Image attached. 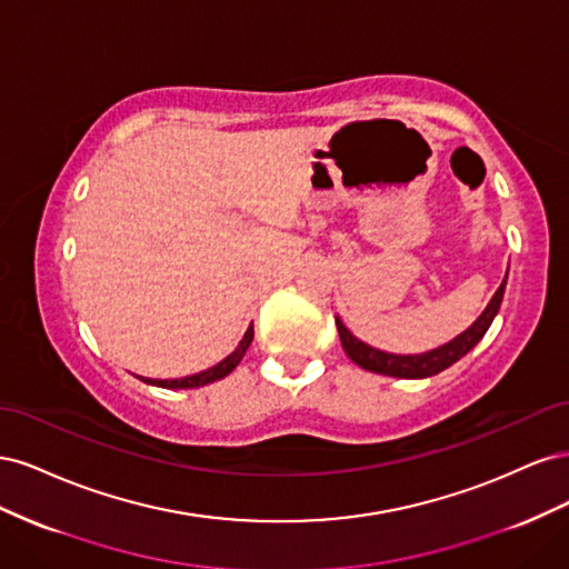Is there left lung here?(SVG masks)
<instances>
[{"label":"left lung","mask_w":569,"mask_h":569,"mask_svg":"<svg viewBox=\"0 0 569 569\" xmlns=\"http://www.w3.org/2000/svg\"><path fill=\"white\" fill-rule=\"evenodd\" d=\"M506 280L508 274L503 278V284L498 287V291L493 295V299L489 301V306L485 308V313H481L472 327H468L462 335H458L453 341L443 343V347L435 349V351H427V353H418V356H396V353H385V351H377L368 343H363L360 339H356L343 322L337 318V330H339V339H341V347L347 351V356L353 360L356 366H360L363 370L377 372V375H389V377H406V380H420V377H432L446 368H451L453 363L472 351L477 347V341L487 335L489 325L493 322L498 308H501L503 301V291H506Z\"/></svg>","instance_id":"1"}]
</instances>
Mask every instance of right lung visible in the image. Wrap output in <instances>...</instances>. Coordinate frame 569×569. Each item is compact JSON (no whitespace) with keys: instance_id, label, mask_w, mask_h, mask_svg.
Here are the masks:
<instances>
[{"instance_id":"1","label":"right lung","mask_w":569,"mask_h":569,"mask_svg":"<svg viewBox=\"0 0 569 569\" xmlns=\"http://www.w3.org/2000/svg\"><path fill=\"white\" fill-rule=\"evenodd\" d=\"M251 339H253V325L247 330L244 339L239 341V347H237L226 360H220L218 366H213V368H209V370H203V372H197V375L180 377V380H144V377H142V380H144L147 385H157V387H163V389H197V387H203V385H211V382H216V380H222V377L230 375V372L239 366V360L244 358Z\"/></svg>"}]
</instances>
